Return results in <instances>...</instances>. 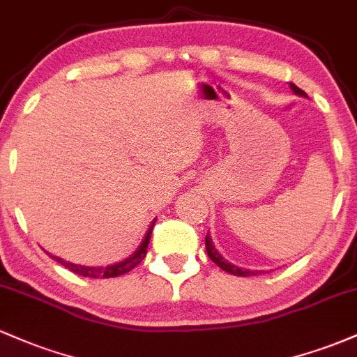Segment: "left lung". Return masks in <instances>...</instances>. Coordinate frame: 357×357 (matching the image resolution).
Instances as JSON below:
<instances>
[{"instance_id": "left-lung-1", "label": "left lung", "mask_w": 357, "mask_h": 357, "mask_svg": "<svg viewBox=\"0 0 357 357\" xmlns=\"http://www.w3.org/2000/svg\"><path fill=\"white\" fill-rule=\"evenodd\" d=\"M290 87H292V90L296 93H298V96H305V92L302 89H298L297 85H294V84H290ZM206 252H208V255H210V258L213 261H215L216 265H218V267L221 268V270H225V272H228V273H233V275H240V277H248V275H257L258 272H250V270H241V268H238V267H235V265H231V264H228V261H225L223 260V257L220 255L218 252H216V248L213 247V243H211V238H210V235H206Z\"/></svg>"}]
</instances>
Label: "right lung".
I'll return each mask as SVG.
<instances>
[{
  "mask_svg": "<svg viewBox=\"0 0 357 357\" xmlns=\"http://www.w3.org/2000/svg\"><path fill=\"white\" fill-rule=\"evenodd\" d=\"M155 221H153V225L149 227V230L146 233V238L142 240L141 247L136 250V253L134 255H130L129 258H126L124 261H121V264H116V265H110V267H105V268H96V267H82V265H75V264H70V261H65L61 260L59 257H53L50 255L53 260H56L59 264L63 265L65 268H68L70 272L77 273V275H82V277H89V278H112V277H119V275H124V273L130 272L134 267H137L139 264H141L142 260H144L146 253H147V245H149V238H151V233H153V227H154Z\"/></svg>",
  "mask_w": 357,
  "mask_h": 357,
  "instance_id": "1",
  "label": "right lung"
}]
</instances>
